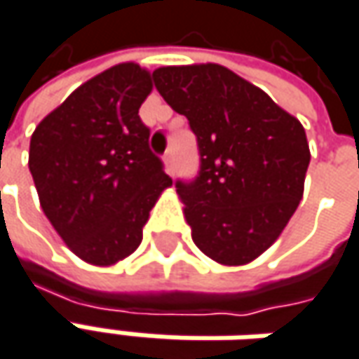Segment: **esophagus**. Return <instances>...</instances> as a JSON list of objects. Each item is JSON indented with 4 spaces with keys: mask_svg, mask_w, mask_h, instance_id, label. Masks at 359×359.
<instances>
[{
    "mask_svg": "<svg viewBox=\"0 0 359 359\" xmlns=\"http://www.w3.org/2000/svg\"><path fill=\"white\" fill-rule=\"evenodd\" d=\"M165 168H167L168 175H175V153L172 151H168L165 155Z\"/></svg>",
    "mask_w": 359,
    "mask_h": 359,
    "instance_id": "esophagus-1",
    "label": "esophagus"
}]
</instances>
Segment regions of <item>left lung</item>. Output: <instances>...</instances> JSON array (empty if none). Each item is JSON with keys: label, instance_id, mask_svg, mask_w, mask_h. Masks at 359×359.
Segmentation results:
<instances>
[{"label": "left lung", "instance_id": "1", "mask_svg": "<svg viewBox=\"0 0 359 359\" xmlns=\"http://www.w3.org/2000/svg\"><path fill=\"white\" fill-rule=\"evenodd\" d=\"M153 79L198 141V177L177 180L192 241L218 264L252 262L302 201L310 165L302 123L218 63L158 67Z\"/></svg>", "mask_w": 359, "mask_h": 359}]
</instances>
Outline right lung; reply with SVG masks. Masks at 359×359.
<instances>
[{
    "label": "right lung",
    "instance_id": "right-lung-1",
    "mask_svg": "<svg viewBox=\"0 0 359 359\" xmlns=\"http://www.w3.org/2000/svg\"><path fill=\"white\" fill-rule=\"evenodd\" d=\"M151 91L147 69L118 63L33 130L29 170L45 217L89 264L113 266L135 252L151 208L172 184L139 117Z\"/></svg>",
    "mask_w": 359,
    "mask_h": 359
}]
</instances>
